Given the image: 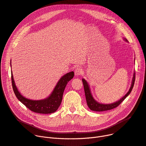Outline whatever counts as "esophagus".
Masks as SVG:
<instances>
[{
  "instance_id": "34e87169",
  "label": "esophagus",
  "mask_w": 146,
  "mask_h": 146,
  "mask_svg": "<svg viewBox=\"0 0 146 146\" xmlns=\"http://www.w3.org/2000/svg\"><path fill=\"white\" fill-rule=\"evenodd\" d=\"M82 72H83L82 69L81 68H76L75 70V75H77V76L81 75Z\"/></svg>"
}]
</instances>
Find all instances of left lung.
I'll use <instances>...</instances> for the list:
<instances>
[{"label": "left lung", "mask_w": 146, "mask_h": 146, "mask_svg": "<svg viewBox=\"0 0 146 146\" xmlns=\"http://www.w3.org/2000/svg\"><path fill=\"white\" fill-rule=\"evenodd\" d=\"M135 74L134 73V76H133V81H132L131 86L129 91H128V92L125 94V96H124L121 100H119V101L114 102V103L111 104H100V103H98V102H97L96 101L94 100V99L93 98V97L91 95V91H90V88H89V86H88V84L87 82L85 81L84 79H82V81L83 85H84L85 98H86L87 104L88 107L90 108V109L92 111H104L112 110V109L118 107L131 92V91L133 90V88L134 87V82H135Z\"/></svg>", "instance_id": "8db88e82"}]
</instances>
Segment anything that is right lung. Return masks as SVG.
Here are the masks:
<instances>
[{
	"instance_id": "1",
	"label": "right lung",
	"mask_w": 146,
	"mask_h": 146,
	"mask_svg": "<svg viewBox=\"0 0 146 146\" xmlns=\"http://www.w3.org/2000/svg\"><path fill=\"white\" fill-rule=\"evenodd\" d=\"M74 76L73 71L67 73L59 80L52 93L47 98L42 100H31L25 98L18 91L15 84L13 74H11L12 88L17 97L22 104L35 113L40 114H50L55 112L61 104L62 96L67 83Z\"/></svg>"
}]
</instances>
